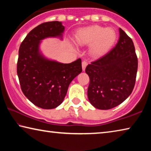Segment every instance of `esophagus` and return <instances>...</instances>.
I'll list each match as a JSON object with an SVG mask.
<instances>
[{
    "instance_id": "esophagus-1",
    "label": "esophagus",
    "mask_w": 151,
    "mask_h": 151,
    "mask_svg": "<svg viewBox=\"0 0 151 151\" xmlns=\"http://www.w3.org/2000/svg\"><path fill=\"white\" fill-rule=\"evenodd\" d=\"M86 66H87V63L86 61H83V63H82V68H83V71H85Z\"/></svg>"
}]
</instances>
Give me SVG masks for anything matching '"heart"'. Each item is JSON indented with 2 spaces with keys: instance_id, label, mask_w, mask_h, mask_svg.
I'll use <instances>...</instances> for the list:
<instances>
[{
  "instance_id": "b5f03b06",
  "label": "heart",
  "mask_w": 151,
  "mask_h": 151,
  "mask_svg": "<svg viewBox=\"0 0 151 151\" xmlns=\"http://www.w3.org/2000/svg\"><path fill=\"white\" fill-rule=\"evenodd\" d=\"M116 32L112 28L99 25L82 28L76 32L75 41L79 46H90L91 57L97 58L103 56L111 50L116 40Z\"/></svg>"
}]
</instances>
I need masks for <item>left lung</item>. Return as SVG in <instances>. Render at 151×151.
<instances>
[{"label": "left lung", "instance_id": "left-lung-1", "mask_svg": "<svg viewBox=\"0 0 151 151\" xmlns=\"http://www.w3.org/2000/svg\"><path fill=\"white\" fill-rule=\"evenodd\" d=\"M138 60L132 39L119 28V39L112 49L91 63L85 72L90 78L87 95L94 107L108 110L119 105L133 90Z\"/></svg>", "mask_w": 151, "mask_h": 151}]
</instances>
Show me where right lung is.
Listing matches in <instances>:
<instances>
[{
  "label": "right lung",
  "instance_id": "right-lung-1",
  "mask_svg": "<svg viewBox=\"0 0 151 151\" xmlns=\"http://www.w3.org/2000/svg\"><path fill=\"white\" fill-rule=\"evenodd\" d=\"M65 27L59 21L47 22L35 27L20 46L17 75L22 93L39 108L55 109L63 103L68 86L82 72L81 59L68 64L49 59L40 49L47 38L63 40Z\"/></svg>",
  "mask_w": 151,
  "mask_h": 151
}]
</instances>
